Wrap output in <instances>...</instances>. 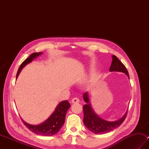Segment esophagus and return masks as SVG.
Returning a JSON list of instances; mask_svg holds the SVG:
<instances>
[{
  "mask_svg": "<svg viewBox=\"0 0 149 149\" xmlns=\"http://www.w3.org/2000/svg\"><path fill=\"white\" fill-rule=\"evenodd\" d=\"M79 99L77 97L74 98V99L72 100V103H79Z\"/></svg>",
  "mask_w": 149,
  "mask_h": 149,
  "instance_id": "1",
  "label": "esophagus"
}]
</instances>
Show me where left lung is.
Masks as SVG:
<instances>
[{
    "mask_svg": "<svg viewBox=\"0 0 149 149\" xmlns=\"http://www.w3.org/2000/svg\"><path fill=\"white\" fill-rule=\"evenodd\" d=\"M109 71L123 72L127 75L129 79L127 70L126 69L124 65L115 55L112 56V62L109 68ZM83 99L85 102H86L83 106L84 124L88 129V130L95 134H106L112 131L122 124L127 115V110L120 119L115 121H107L100 118L94 111L90 102L88 92L83 94Z\"/></svg>",
    "mask_w": 149,
    "mask_h": 149,
    "instance_id": "obj_1",
    "label": "left lung"
}]
</instances>
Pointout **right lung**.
I'll use <instances>...</instances> for the list:
<instances>
[{"mask_svg":"<svg viewBox=\"0 0 149 149\" xmlns=\"http://www.w3.org/2000/svg\"><path fill=\"white\" fill-rule=\"evenodd\" d=\"M42 54V52H36L31 54L29 58L25 60L19 67L16 79L18 78L19 74L24 66L32 62L34 59L37 58L38 57ZM70 107V104L67 100L61 101L57 106L54 111L52 113V115L43 122L38 125L29 124L22 119V120L23 121L25 125L34 133L44 136H51L58 133L63 125L64 124L66 114Z\"/></svg>","mask_w":149,"mask_h":149,"instance_id":"obj_1","label":"right lung"}]
</instances>
